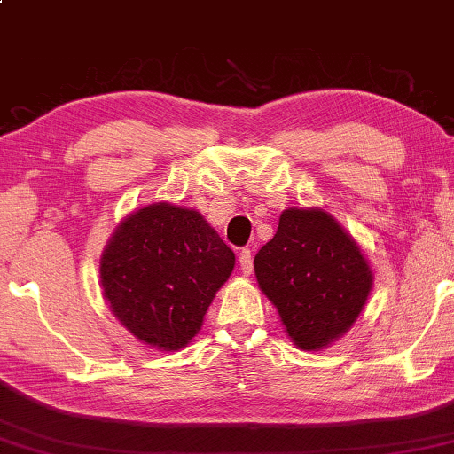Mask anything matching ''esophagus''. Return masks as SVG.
Wrapping results in <instances>:
<instances>
[{
	"mask_svg": "<svg viewBox=\"0 0 454 454\" xmlns=\"http://www.w3.org/2000/svg\"><path fill=\"white\" fill-rule=\"evenodd\" d=\"M240 270L244 276H250L252 270H254V260H252V250L250 248H244L240 252Z\"/></svg>",
	"mask_w": 454,
	"mask_h": 454,
	"instance_id": "esophagus-1",
	"label": "esophagus"
}]
</instances>
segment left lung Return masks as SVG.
Segmentation results:
<instances>
[{
    "label": "left lung",
    "instance_id": "1",
    "mask_svg": "<svg viewBox=\"0 0 454 454\" xmlns=\"http://www.w3.org/2000/svg\"><path fill=\"white\" fill-rule=\"evenodd\" d=\"M254 270L287 335L308 351L348 332L373 282L357 244L324 210H286Z\"/></svg>",
    "mask_w": 454,
    "mask_h": 454
}]
</instances>
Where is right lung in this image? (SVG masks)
Listing matches in <instances>:
<instances>
[{
  "label": "right lung",
  "mask_w": 454,
  "mask_h": 454,
  "mask_svg": "<svg viewBox=\"0 0 454 454\" xmlns=\"http://www.w3.org/2000/svg\"><path fill=\"white\" fill-rule=\"evenodd\" d=\"M234 268V252L199 212L153 204L122 222L101 258L119 321L156 349L186 348Z\"/></svg>",
  "instance_id": "add662e5"
}]
</instances>
